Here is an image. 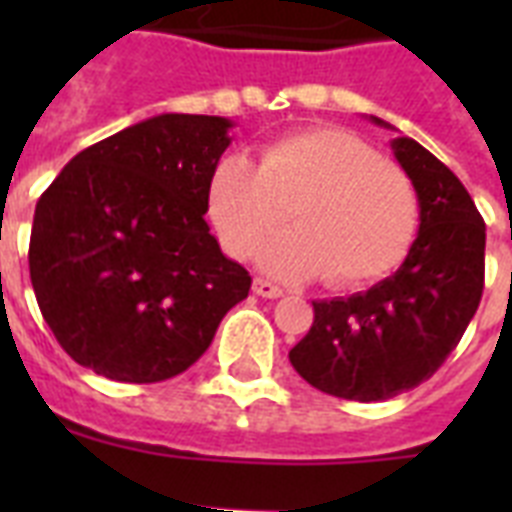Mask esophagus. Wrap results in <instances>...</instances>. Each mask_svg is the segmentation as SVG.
I'll return each mask as SVG.
<instances>
[{
  "label": "esophagus",
  "mask_w": 512,
  "mask_h": 512,
  "mask_svg": "<svg viewBox=\"0 0 512 512\" xmlns=\"http://www.w3.org/2000/svg\"><path fill=\"white\" fill-rule=\"evenodd\" d=\"M252 289H255V295L268 297V300H276V297L284 295V292H281V287H276V284H271V281H265V279H255Z\"/></svg>",
  "instance_id": "obj_1"
}]
</instances>
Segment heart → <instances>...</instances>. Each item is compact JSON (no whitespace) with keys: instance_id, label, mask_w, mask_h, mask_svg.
I'll list each match as a JSON object with an SVG mask.
<instances>
[{"instance_id":"heart-1","label":"heart","mask_w":512,"mask_h":512,"mask_svg":"<svg viewBox=\"0 0 512 512\" xmlns=\"http://www.w3.org/2000/svg\"><path fill=\"white\" fill-rule=\"evenodd\" d=\"M268 241L260 265L281 279L324 276L361 287L388 276L412 247L420 201L412 180L377 148L340 127L289 132L247 156H223L209 175V220L223 249L244 260Z\"/></svg>"}]
</instances>
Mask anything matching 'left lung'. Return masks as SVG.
Segmentation results:
<instances>
[{
    "instance_id": "obj_1",
    "label": "left lung",
    "mask_w": 512,
    "mask_h": 512,
    "mask_svg": "<svg viewBox=\"0 0 512 512\" xmlns=\"http://www.w3.org/2000/svg\"><path fill=\"white\" fill-rule=\"evenodd\" d=\"M390 146L417 191L420 233L393 276L313 303L311 332L289 350L305 382L348 401H388L430 380L484 295L486 225L465 185L417 140Z\"/></svg>"
}]
</instances>
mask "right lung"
Returning a JSON list of instances; mask_svg holds the SVG:
<instances>
[{"instance_id":"obj_1","label":"right lung","mask_w":512,"mask_h":512,"mask_svg":"<svg viewBox=\"0 0 512 512\" xmlns=\"http://www.w3.org/2000/svg\"><path fill=\"white\" fill-rule=\"evenodd\" d=\"M233 124L162 114L84 148L39 196L36 303L60 348L116 382H162L209 348L252 276L209 233V175Z\"/></svg>"}]
</instances>
